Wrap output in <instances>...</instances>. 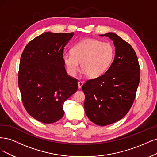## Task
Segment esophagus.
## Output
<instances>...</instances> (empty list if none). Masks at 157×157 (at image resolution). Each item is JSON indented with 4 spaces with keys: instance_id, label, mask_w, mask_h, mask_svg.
<instances>
[{
    "instance_id": "obj_1",
    "label": "esophagus",
    "mask_w": 157,
    "mask_h": 157,
    "mask_svg": "<svg viewBox=\"0 0 157 157\" xmlns=\"http://www.w3.org/2000/svg\"><path fill=\"white\" fill-rule=\"evenodd\" d=\"M83 84V83L82 82H81V81H79V82H78V87H79V89L82 88Z\"/></svg>"
}]
</instances>
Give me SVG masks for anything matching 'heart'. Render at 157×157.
Instances as JSON below:
<instances>
[{"instance_id": "1", "label": "heart", "mask_w": 157, "mask_h": 157, "mask_svg": "<svg viewBox=\"0 0 157 157\" xmlns=\"http://www.w3.org/2000/svg\"><path fill=\"white\" fill-rule=\"evenodd\" d=\"M114 55L112 44L85 38L75 44L71 52H64L63 60L70 76L76 75L81 63L83 72L90 78H96L106 72L113 61Z\"/></svg>"}]
</instances>
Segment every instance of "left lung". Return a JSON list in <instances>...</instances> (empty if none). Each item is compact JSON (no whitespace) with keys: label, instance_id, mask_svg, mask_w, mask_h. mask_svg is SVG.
<instances>
[{"label":"left lung","instance_id":"8db88e82","mask_svg":"<svg viewBox=\"0 0 157 157\" xmlns=\"http://www.w3.org/2000/svg\"><path fill=\"white\" fill-rule=\"evenodd\" d=\"M113 42V62L105 74L89 79L82 86L84 108L94 124L106 126L117 122L132 107L140 83V67L132 47L117 34L106 33Z\"/></svg>","mask_w":157,"mask_h":157}]
</instances>
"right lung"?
<instances>
[{
	"instance_id": "1",
	"label": "right lung",
	"mask_w": 157,
	"mask_h": 157,
	"mask_svg": "<svg viewBox=\"0 0 157 157\" xmlns=\"http://www.w3.org/2000/svg\"><path fill=\"white\" fill-rule=\"evenodd\" d=\"M71 33H44L29 42L21 54L18 85L24 108L40 122H56L64 102L77 91L78 79L66 72L63 60Z\"/></svg>"
}]
</instances>
